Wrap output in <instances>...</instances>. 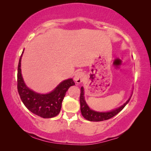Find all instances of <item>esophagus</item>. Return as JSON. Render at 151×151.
I'll return each mask as SVG.
<instances>
[{
    "label": "esophagus",
    "instance_id": "34e87169",
    "mask_svg": "<svg viewBox=\"0 0 151 151\" xmlns=\"http://www.w3.org/2000/svg\"><path fill=\"white\" fill-rule=\"evenodd\" d=\"M84 73H82L81 71H78L76 73L75 77H74V79H75V81L76 83L80 84V83H81L83 81V80H84Z\"/></svg>",
    "mask_w": 151,
    "mask_h": 151
}]
</instances>
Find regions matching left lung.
Returning <instances> with one entry per match:
<instances>
[{
  "mask_svg": "<svg viewBox=\"0 0 151 151\" xmlns=\"http://www.w3.org/2000/svg\"><path fill=\"white\" fill-rule=\"evenodd\" d=\"M130 98H129L125 103L121 106V107L119 108L115 109V110H112L111 111L108 112H98L91 110L89 108L88 104L84 100V89L83 87L81 89V96H80V103H81V110L82 116L84 117L86 119L90 121H101L104 120H108L109 119L114 117L115 115H117L118 113L123 110L129 102L130 100Z\"/></svg>",
  "mask_w": 151,
  "mask_h": 151,
  "instance_id": "obj_1",
  "label": "left lung"
}]
</instances>
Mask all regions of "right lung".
I'll return each mask as SVG.
<instances>
[{"mask_svg": "<svg viewBox=\"0 0 151 151\" xmlns=\"http://www.w3.org/2000/svg\"><path fill=\"white\" fill-rule=\"evenodd\" d=\"M19 59L17 69V91L25 106L33 114L43 118H51L60 113L62 101L67 89L75 85L73 79L63 81L54 90L49 94H39L28 88L22 78L21 61Z\"/></svg>", "mask_w": 151, "mask_h": 151, "instance_id": "add662e5", "label": "right lung"}]
</instances>
